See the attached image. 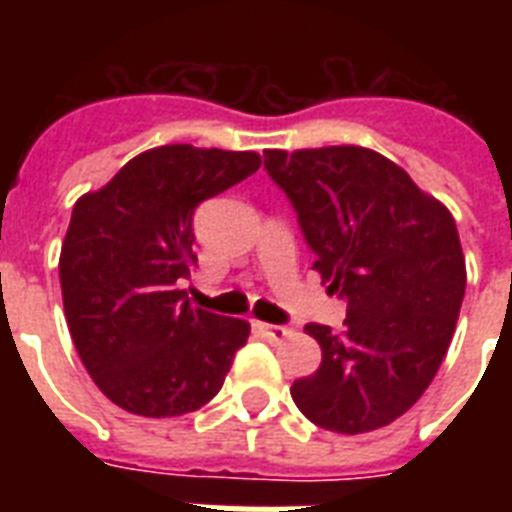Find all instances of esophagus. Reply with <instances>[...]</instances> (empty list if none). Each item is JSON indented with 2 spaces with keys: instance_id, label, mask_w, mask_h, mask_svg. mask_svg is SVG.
<instances>
[{
  "instance_id": "34e87169",
  "label": "esophagus",
  "mask_w": 512,
  "mask_h": 512,
  "mask_svg": "<svg viewBox=\"0 0 512 512\" xmlns=\"http://www.w3.org/2000/svg\"><path fill=\"white\" fill-rule=\"evenodd\" d=\"M257 329L263 332L265 340H271V342H279L289 335V329L281 327V324H257Z\"/></svg>"
}]
</instances>
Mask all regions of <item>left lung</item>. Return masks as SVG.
Listing matches in <instances>:
<instances>
[{"label": "left lung", "instance_id": "left-lung-1", "mask_svg": "<svg viewBox=\"0 0 512 512\" xmlns=\"http://www.w3.org/2000/svg\"><path fill=\"white\" fill-rule=\"evenodd\" d=\"M313 268L348 303L345 329L308 324L321 366L295 380L297 409L332 433H369L425 393L452 342L465 255L452 212L398 164L361 146L265 151Z\"/></svg>", "mask_w": 512, "mask_h": 512}]
</instances>
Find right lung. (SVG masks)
Segmentation results:
<instances>
[{"label": "right lung", "instance_id": "1", "mask_svg": "<svg viewBox=\"0 0 512 512\" xmlns=\"http://www.w3.org/2000/svg\"><path fill=\"white\" fill-rule=\"evenodd\" d=\"M260 170L255 151L175 143L143 151L74 204L60 249L71 340L106 398L140 417L217 396L249 324L193 308V209Z\"/></svg>", "mask_w": 512, "mask_h": 512}]
</instances>
